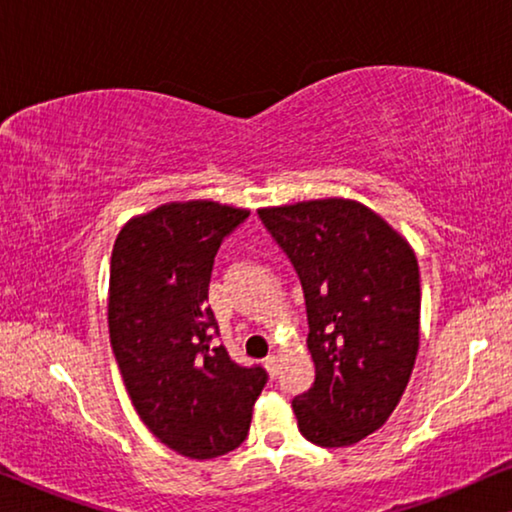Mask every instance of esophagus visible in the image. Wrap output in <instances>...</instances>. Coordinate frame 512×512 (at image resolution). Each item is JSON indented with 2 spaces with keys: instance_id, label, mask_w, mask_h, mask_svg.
I'll return each instance as SVG.
<instances>
[{
  "instance_id": "esophagus-1",
  "label": "esophagus",
  "mask_w": 512,
  "mask_h": 512,
  "mask_svg": "<svg viewBox=\"0 0 512 512\" xmlns=\"http://www.w3.org/2000/svg\"><path fill=\"white\" fill-rule=\"evenodd\" d=\"M264 368L269 370L271 377H276V375H278V356H273V354L266 356V358H264Z\"/></svg>"
}]
</instances>
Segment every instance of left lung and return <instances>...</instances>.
Listing matches in <instances>:
<instances>
[{"instance_id":"8db88e82","label":"left lung","mask_w":512,"mask_h":512,"mask_svg":"<svg viewBox=\"0 0 512 512\" xmlns=\"http://www.w3.org/2000/svg\"><path fill=\"white\" fill-rule=\"evenodd\" d=\"M299 273L315 384L292 400L301 434L352 446L388 421L421 340L414 248L379 213L345 197L257 209Z\"/></svg>"}]
</instances>
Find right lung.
Masks as SVG:
<instances>
[{
  "mask_svg": "<svg viewBox=\"0 0 512 512\" xmlns=\"http://www.w3.org/2000/svg\"><path fill=\"white\" fill-rule=\"evenodd\" d=\"M248 213L167 202L128 220L112 248L108 326L124 386L149 432L190 460L239 448L266 384L262 368H243L211 342L213 257Z\"/></svg>",
  "mask_w": 512,
  "mask_h": 512,
  "instance_id": "1",
  "label": "right lung"
}]
</instances>
